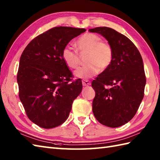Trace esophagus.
<instances>
[{
	"instance_id": "1",
	"label": "esophagus",
	"mask_w": 160,
	"mask_h": 160,
	"mask_svg": "<svg viewBox=\"0 0 160 160\" xmlns=\"http://www.w3.org/2000/svg\"><path fill=\"white\" fill-rule=\"evenodd\" d=\"M82 85L83 86H89L91 85V82L88 80H82Z\"/></svg>"
}]
</instances>
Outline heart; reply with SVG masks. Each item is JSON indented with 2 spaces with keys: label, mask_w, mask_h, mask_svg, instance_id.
Segmentation results:
<instances>
[{
  "label": "heart",
  "mask_w": 160,
  "mask_h": 160,
  "mask_svg": "<svg viewBox=\"0 0 160 160\" xmlns=\"http://www.w3.org/2000/svg\"><path fill=\"white\" fill-rule=\"evenodd\" d=\"M78 52L87 53L85 65L75 71V76L87 79L96 76L101 71L107 70L113 59V50L109 43L102 40L101 37L92 33H84L76 42ZM77 52L69 46L62 50L61 56L66 65L75 69L80 63V56Z\"/></svg>",
  "instance_id": "obj_1"
}]
</instances>
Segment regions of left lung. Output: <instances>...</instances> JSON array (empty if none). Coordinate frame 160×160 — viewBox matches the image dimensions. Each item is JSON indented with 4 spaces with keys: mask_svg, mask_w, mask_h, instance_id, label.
I'll return each mask as SVG.
<instances>
[{
    "mask_svg": "<svg viewBox=\"0 0 160 160\" xmlns=\"http://www.w3.org/2000/svg\"><path fill=\"white\" fill-rule=\"evenodd\" d=\"M106 38L113 50L111 66L93 80L92 109L96 120L116 128L135 116L144 95L146 76L141 54L127 36L107 27L89 29Z\"/></svg>",
    "mask_w": 160,
    "mask_h": 160,
    "instance_id": "obj_1",
    "label": "left lung"
}]
</instances>
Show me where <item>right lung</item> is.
Returning <instances> with one entry per match:
<instances>
[{"mask_svg": "<svg viewBox=\"0 0 160 160\" xmlns=\"http://www.w3.org/2000/svg\"><path fill=\"white\" fill-rule=\"evenodd\" d=\"M85 29L56 27L36 36L24 49L17 74L19 98L29 119L52 128L69 117L73 100L82 89L61 56L71 40Z\"/></svg>", "mask_w": 160, "mask_h": 160, "instance_id": "right-lung-1", "label": "right lung"}]
</instances>
